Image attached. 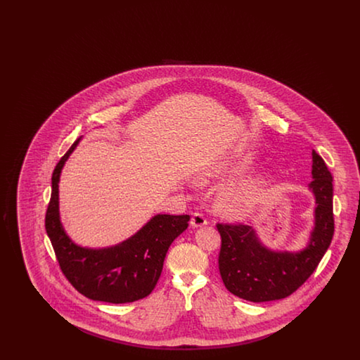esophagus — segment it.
Instances as JSON below:
<instances>
[{
    "mask_svg": "<svg viewBox=\"0 0 360 360\" xmlns=\"http://www.w3.org/2000/svg\"><path fill=\"white\" fill-rule=\"evenodd\" d=\"M207 224V220L205 219V216L202 213H193L191 216V220H190V225L193 228H198V226H204Z\"/></svg>",
    "mask_w": 360,
    "mask_h": 360,
    "instance_id": "1",
    "label": "esophagus"
}]
</instances>
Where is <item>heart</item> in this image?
<instances>
[{"label":"heart","mask_w":360,"mask_h":360,"mask_svg":"<svg viewBox=\"0 0 360 360\" xmlns=\"http://www.w3.org/2000/svg\"><path fill=\"white\" fill-rule=\"evenodd\" d=\"M248 169L247 162H238L224 167L223 175L241 174ZM273 182V174L264 172L257 178L243 181L225 188L219 197L217 205L224 216L229 219H245L252 214L262 204L267 188Z\"/></svg>","instance_id":"obj_1"}]
</instances>
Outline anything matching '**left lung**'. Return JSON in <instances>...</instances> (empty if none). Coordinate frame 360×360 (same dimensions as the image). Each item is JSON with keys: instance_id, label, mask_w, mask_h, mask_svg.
I'll return each instance as SVG.
<instances>
[{"instance_id": "1", "label": "left lung", "mask_w": 360, "mask_h": 360, "mask_svg": "<svg viewBox=\"0 0 360 360\" xmlns=\"http://www.w3.org/2000/svg\"><path fill=\"white\" fill-rule=\"evenodd\" d=\"M311 162L309 188L316 200L314 228L304 250L273 251L250 225L217 224L221 236L219 270L225 288L236 297L251 302L286 298L305 283L324 257L335 232L333 179L314 150Z\"/></svg>"}]
</instances>
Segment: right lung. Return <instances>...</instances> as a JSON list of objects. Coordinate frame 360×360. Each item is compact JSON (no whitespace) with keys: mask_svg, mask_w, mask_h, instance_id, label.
Wrapping results in <instances>:
<instances>
[{"mask_svg":"<svg viewBox=\"0 0 360 360\" xmlns=\"http://www.w3.org/2000/svg\"><path fill=\"white\" fill-rule=\"evenodd\" d=\"M81 137L74 141L52 172L51 200L46 213V231L60 270L70 283L93 301L127 304L154 290L169 247L188 228L190 216L156 214L134 236L108 248L75 244L59 217V178Z\"/></svg>","mask_w":360,"mask_h":360,"instance_id":"add662e5","label":"right lung"}]
</instances>
